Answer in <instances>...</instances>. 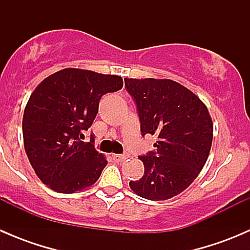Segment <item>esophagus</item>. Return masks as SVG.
Masks as SVG:
<instances>
[{
    "mask_svg": "<svg viewBox=\"0 0 250 250\" xmlns=\"http://www.w3.org/2000/svg\"><path fill=\"white\" fill-rule=\"evenodd\" d=\"M112 158L115 162H123L127 158V155H118V153H115V155H112Z\"/></svg>",
    "mask_w": 250,
    "mask_h": 250,
    "instance_id": "esophagus-1",
    "label": "esophagus"
}]
</instances>
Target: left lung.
Wrapping results in <instances>:
<instances>
[{"mask_svg": "<svg viewBox=\"0 0 250 250\" xmlns=\"http://www.w3.org/2000/svg\"><path fill=\"white\" fill-rule=\"evenodd\" d=\"M137 105L141 135H156L155 151L139 156L145 172L129 186L151 201L169 200L188 188L208 158L213 122L202 100L172 80L125 78Z\"/></svg>", "mask_w": 250, "mask_h": 250, "instance_id": "obj_1", "label": "left lung"}]
</instances>
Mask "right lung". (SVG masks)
<instances>
[{"mask_svg":"<svg viewBox=\"0 0 250 250\" xmlns=\"http://www.w3.org/2000/svg\"><path fill=\"white\" fill-rule=\"evenodd\" d=\"M123 87L121 76L89 70L64 69L44 78L32 92L22 116L27 158L44 185L74 193L95 183L106 158L94 147V135L84 143L106 93Z\"/></svg>","mask_w":250,"mask_h":250,"instance_id":"1","label":"right lung"}]
</instances>
